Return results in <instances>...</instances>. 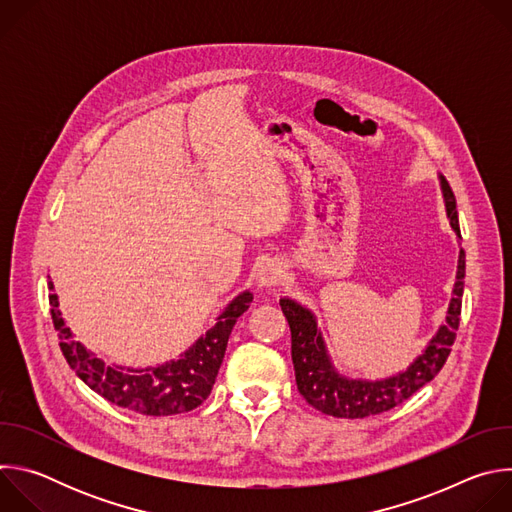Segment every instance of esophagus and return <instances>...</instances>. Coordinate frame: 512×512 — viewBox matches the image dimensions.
<instances>
[{
    "label": "esophagus",
    "mask_w": 512,
    "mask_h": 512,
    "mask_svg": "<svg viewBox=\"0 0 512 512\" xmlns=\"http://www.w3.org/2000/svg\"><path fill=\"white\" fill-rule=\"evenodd\" d=\"M281 279H283V267H281V263H277V261H273V259H267V261H263V263L259 265V269H257V283H259L261 287H273V285H277Z\"/></svg>",
    "instance_id": "34e87169"
}]
</instances>
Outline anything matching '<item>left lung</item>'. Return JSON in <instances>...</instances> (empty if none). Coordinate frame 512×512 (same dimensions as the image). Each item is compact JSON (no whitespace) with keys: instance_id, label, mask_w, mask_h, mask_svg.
<instances>
[{"instance_id":"obj_1","label":"left lung","mask_w":512,"mask_h":512,"mask_svg":"<svg viewBox=\"0 0 512 512\" xmlns=\"http://www.w3.org/2000/svg\"><path fill=\"white\" fill-rule=\"evenodd\" d=\"M440 184L450 225L458 239H462L458 225L456 196L444 176H440ZM464 275L466 253L464 249H460L456 283L452 289L446 322L440 326V330L435 332L425 350L405 371L381 381L348 379L340 375L328 356L322 332L318 330L316 316L296 300L281 298L279 306L291 330V360H294L296 383L302 397L318 411L344 419H362L379 415L407 401L415 391H419L442 371L452 352V344L456 340V330L460 326L462 314Z\"/></svg>"}]
</instances>
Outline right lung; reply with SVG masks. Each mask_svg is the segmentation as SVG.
<instances>
[{
	"label": "right lung",
	"instance_id": "right-lung-1",
	"mask_svg": "<svg viewBox=\"0 0 512 512\" xmlns=\"http://www.w3.org/2000/svg\"><path fill=\"white\" fill-rule=\"evenodd\" d=\"M48 287L54 291L52 281H48ZM251 302L253 294L247 289L225 308L204 336L180 354L178 360L148 369H123L117 364L109 367L77 342L58 310L56 294H50V314L68 367L85 385L123 409L160 417L192 411L206 401L223 364L231 330L239 316L249 310Z\"/></svg>",
	"mask_w": 512,
	"mask_h": 512
}]
</instances>
